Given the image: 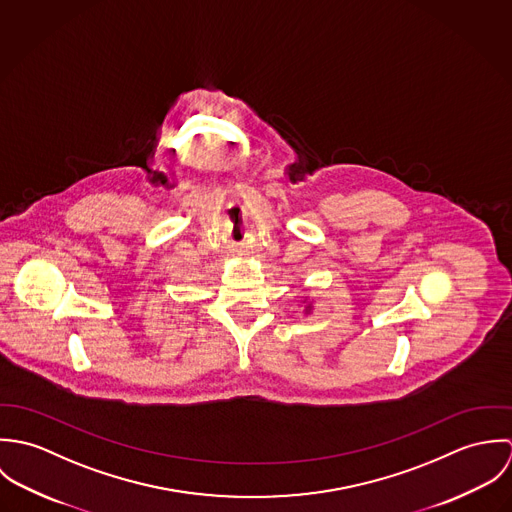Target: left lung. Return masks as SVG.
Wrapping results in <instances>:
<instances>
[{
  "label": "left lung",
  "instance_id": "8db88e82",
  "mask_svg": "<svg viewBox=\"0 0 512 512\" xmlns=\"http://www.w3.org/2000/svg\"><path fill=\"white\" fill-rule=\"evenodd\" d=\"M311 311V303H307V307H305V313H309Z\"/></svg>",
  "mask_w": 512,
  "mask_h": 512
}]
</instances>
